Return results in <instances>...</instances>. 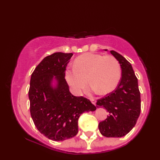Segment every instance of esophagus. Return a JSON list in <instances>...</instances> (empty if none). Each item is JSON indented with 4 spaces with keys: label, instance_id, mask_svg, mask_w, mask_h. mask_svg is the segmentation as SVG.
<instances>
[{
    "label": "esophagus",
    "instance_id": "34e87169",
    "mask_svg": "<svg viewBox=\"0 0 160 160\" xmlns=\"http://www.w3.org/2000/svg\"><path fill=\"white\" fill-rule=\"evenodd\" d=\"M91 102H92L93 104L96 105V100L93 99V98H92V99H91Z\"/></svg>",
    "mask_w": 160,
    "mask_h": 160
}]
</instances>
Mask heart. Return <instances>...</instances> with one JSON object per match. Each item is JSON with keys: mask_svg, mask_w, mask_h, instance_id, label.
I'll use <instances>...</instances> for the list:
<instances>
[{"mask_svg": "<svg viewBox=\"0 0 160 160\" xmlns=\"http://www.w3.org/2000/svg\"><path fill=\"white\" fill-rule=\"evenodd\" d=\"M64 76L75 94L82 93L89 80L92 84L91 90L106 95L117 87L121 77V68L113 56L87 53L78 56L75 60L74 66L65 70Z\"/></svg>", "mask_w": 160, "mask_h": 160, "instance_id": "b5f03b06", "label": "heart"}]
</instances>
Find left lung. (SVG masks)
I'll return each instance as SVG.
<instances>
[{
  "mask_svg": "<svg viewBox=\"0 0 160 160\" xmlns=\"http://www.w3.org/2000/svg\"><path fill=\"white\" fill-rule=\"evenodd\" d=\"M110 52L120 64L122 77L116 89L97 101L96 107L105 108L109 113L98 128L105 137L121 138L131 131L140 116V93L131 63L115 51Z\"/></svg>",
  "mask_w": 160,
  "mask_h": 160,
  "instance_id": "obj_1",
  "label": "left lung"
}]
</instances>
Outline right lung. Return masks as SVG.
I'll list each match as a JSON object with an SVG mask.
<instances>
[{
  "label": "right lung",
  "mask_w": 160,
  "mask_h": 160,
  "mask_svg": "<svg viewBox=\"0 0 160 160\" xmlns=\"http://www.w3.org/2000/svg\"><path fill=\"white\" fill-rule=\"evenodd\" d=\"M72 56V53L57 52L45 57L30 80L29 99L33 123L42 134L53 141L76 135L80 115L96 109L89 100L74 96L69 91L64 73ZM53 79L57 82L54 87Z\"/></svg>",
  "instance_id": "obj_1"
}]
</instances>
